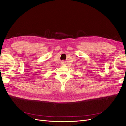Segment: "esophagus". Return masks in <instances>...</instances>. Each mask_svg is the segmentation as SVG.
I'll list each match as a JSON object with an SVG mask.
<instances>
[{
  "instance_id": "34e87169",
  "label": "esophagus",
  "mask_w": 126,
  "mask_h": 126,
  "mask_svg": "<svg viewBox=\"0 0 126 126\" xmlns=\"http://www.w3.org/2000/svg\"><path fill=\"white\" fill-rule=\"evenodd\" d=\"M61 64H63V65H64L65 64V62L64 61H63L62 62H61Z\"/></svg>"
}]
</instances>
